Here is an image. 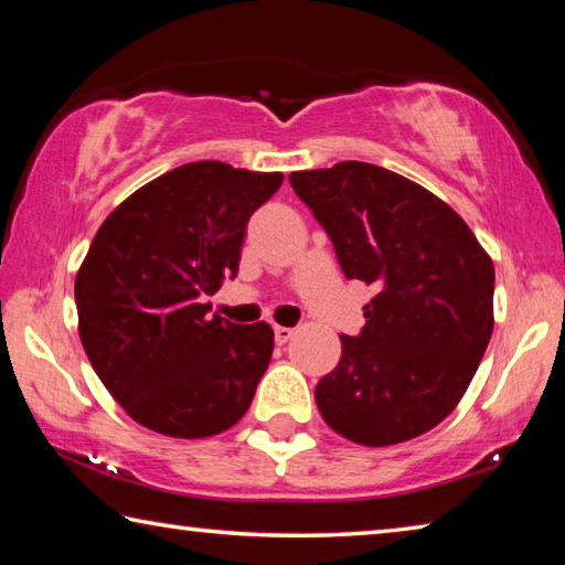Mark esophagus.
<instances>
[{
  "instance_id": "obj_1",
  "label": "esophagus",
  "mask_w": 565,
  "mask_h": 565,
  "mask_svg": "<svg viewBox=\"0 0 565 565\" xmlns=\"http://www.w3.org/2000/svg\"><path fill=\"white\" fill-rule=\"evenodd\" d=\"M294 337V329H286V327H274V339L279 347H284L286 341H289Z\"/></svg>"
}]
</instances>
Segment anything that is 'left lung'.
Listing matches in <instances>:
<instances>
[{
  "instance_id": "1",
  "label": "left lung",
  "mask_w": 565,
  "mask_h": 565,
  "mask_svg": "<svg viewBox=\"0 0 565 565\" xmlns=\"http://www.w3.org/2000/svg\"><path fill=\"white\" fill-rule=\"evenodd\" d=\"M347 279L374 286L359 337L317 384L333 431L391 446L431 431L466 394L493 331V262L451 206L366 161L289 174Z\"/></svg>"
}]
</instances>
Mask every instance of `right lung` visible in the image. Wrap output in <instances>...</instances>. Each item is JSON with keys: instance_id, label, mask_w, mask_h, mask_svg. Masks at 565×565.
Returning a JSON list of instances; mask_svg holds the SVG:
<instances>
[{"instance_id": "obj_1", "label": "right lung", "mask_w": 565, "mask_h": 565, "mask_svg": "<svg viewBox=\"0 0 565 565\" xmlns=\"http://www.w3.org/2000/svg\"><path fill=\"white\" fill-rule=\"evenodd\" d=\"M281 181L279 171L191 161L134 191L99 226L74 284L79 337L137 424L206 438L252 406L274 331L209 317L202 299L234 279L248 218Z\"/></svg>"}]
</instances>
